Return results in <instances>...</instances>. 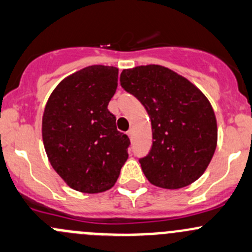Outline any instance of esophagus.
Returning a JSON list of instances; mask_svg holds the SVG:
<instances>
[{"mask_svg": "<svg viewBox=\"0 0 252 252\" xmlns=\"http://www.w3.org/2000/svg\"><path fill=\"white\" fill-rule=\"evenodd\" d=\"M126 135H128L130 139H133V135H134V130L133 129H130V130H128V133H126Z\"/></svg>", "mask_w": 252, "mask_h": 252, "instance_id": "34e87169", "label": "esophagus"}]
</instances>
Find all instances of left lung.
I'll list each match as a JSON object with an SVG mask.
<instances>
[{"label":"left lung","instance_id":"left-lung-1","mask_svg":"<svg viewBox=\"0 0 252 252\" xmlns=\"http://www.w3.org/2000/svg\"><path fill=\"white\" fill-rule=\"evenodd\" d=\"M121 86L150 116L152 148L139 160L148 181L179 189L199 179L217 145L216 117L205 95L189 79L160 65L123 70Z\"/></svg>","mask_w":252,"mask_h":252}]
</instances>
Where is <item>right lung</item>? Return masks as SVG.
Listing matches in <instances>:
<instances>
[{
	"mask_svg": "<svg viewBox=\"0 0 252 252\" xmlns=\"http://www.w3.org/2000/svg\"><path fill=\"white\" fill-rule=\"evenodd\" d=\"M117 81V67H84L58 84L44 108L42 137L48 159L78 192L112 189L128 159L130 140L117 130L107 108Z\"/></svg>",
	"mask_w": 252,
	"mask_h": 252,
	"instance_id": "right-lung-1",
	"label": "right lung"
}]
</instances>
